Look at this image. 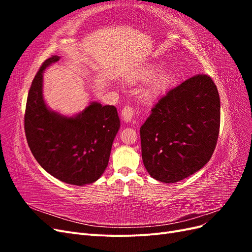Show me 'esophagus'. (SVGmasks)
Instances as JSON below:
<instances>
[{"label": "esophagus", "instance_id": "1", "mask_svg": "<svg viewBox=\"0 0 252 252\" xmlns=\"http://www.w3.org/2000/svg\"><path fill=\"white\" fill-rule=\"evenodd\" d=\"M134 108L131 107V106L126 105L125 107L122 109V118L125 122H130L134 116Z\"/></svg>", "mask_w": 252, "mask_h": 252}]
</instances>
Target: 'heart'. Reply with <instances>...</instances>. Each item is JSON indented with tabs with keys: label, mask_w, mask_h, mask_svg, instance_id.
I'll return each instance as SVG.
<instances>
[{
	"label": "heart",
	"mask_w": 252,
	"mask_h": 252,
	"mask_svg": "<svg viewBox=\"0 0 252 252\" xmlns=\"http://www.w3.org/2000/svg\"><path fill=\"white\" fill-rule=\"evenodd\" d=\"M158 70V66H157V65L150 66V67L146 68V69H144L140 73L139 80L148 81L152 77H154ZM136 80H138V79L135 78L132 81H136ZM170 81H171L170 72L169 71H162L154 80V82L150 84V86L146 90H145V94H144L145 97H146L147 100H152V98H155L158 94H161L162 91H164L167 88V86L169 85Z\"/></svg>",
	"instance_id": "obj_1"
}]
</instances>
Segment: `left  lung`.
Listing matches in <instances>:
<instances>
[{"mask_svg":"<svg viewBox=\"0 0 252 252\" xmlns=\"http://www.w3.org/2000/svg\"><path fill=\"white\" fill-rule=\"evenodd\" d=\"M220 117L219 91L208 75H193L167 91L140 129L148 173L175 183L203 168L217 146Z\"/></svg>","mask_w":252,"mask_h":252,"instance_id":"left-lung-1","label":"left lung"}]
</instances>
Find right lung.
<instances>
[{"instance_id":"obj_1","label":"right lung","mask_w":252,"mask_h":252,"mask_svg":"<svg viewBox=\"0 0 252 252\" xmlns=\"http://www.w3.org/2000/svg\"><path fill=\"white\" fill-rule=\"evenodd\" d=\"M60 57L42 64L29 89L24 128L34 158L52 177L83 186L101 177L120 129L117 108L93 102L75 117L51 111L43 98V72Z\"/></svg>"}]
</instances>
